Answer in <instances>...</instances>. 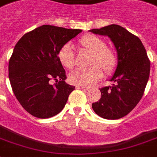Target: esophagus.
Returning <instances> with one entry per match:
<instances>
[{
	"label": "esophagus",
	"mask_w": 157,
	"mask_h": 157,
	"mask_svg": "<svg viewBox=\"0 0 157 157\" xmlns=\"http://www.w3.org/2000/svg\"><path fill=\"white\" fill-rule=\"evenodd\" d=\"M76 87L78 88V89H84V90H89L90 89V87H88V86H76Z\"/></svg>",
	"instance_id": "34e87169"
}]
</instances>
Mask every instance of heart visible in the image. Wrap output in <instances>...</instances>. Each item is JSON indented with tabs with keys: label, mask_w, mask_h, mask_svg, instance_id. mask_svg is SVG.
Segmentation results:
<instances>
[{
	"label": "heart",
	"mask_w": 157,
	"mask_h": 157,
	"mask_svg": "<svg viewBox=\"0 0 157 157\" xmlns=\"http://www.w3.org/2000/svg\"><path fill=\"white\" fill-rule=\"evenodd\" d=\"M78 45L92 53L90 65L88 69H78L70 75V82L78 86H89L100 80L105 73L110 74L116 69L118 63L116 51L112 47L106 46L103 38L92 33H87L81 37ZM58 58L63 67L72 69L75 66L73 49L71 43L64 44L58 53Z\"/></svg>",
	"instance_id": "b5f03b06"
}]
</instances>
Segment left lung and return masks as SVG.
Listing matches in <instances>:
<instances>
[{"label": "left lung", "instance_id": "8db88e82", "mask_svg": "<svg viewBox=\"0 0 157 157\" xmlns=\"http://www.w3.org/2000/svg\"><path fill=\"white\" fill-rule=\"evenodd\" d=\"M90 31L108 36L118 54L117 68L111 79L114 84L99 89L101 98L92 103V108L103 119H120L132 111L143 96L149 78V58L139 37L124 27L110 25Z\"/></svg>", "mask_w": 157, "mask_h": 157}]
</instances>
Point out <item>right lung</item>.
I'll return each mask as SVG.
<instances>
[{"mask_svg": "<svg viewBox=\"0 0 157 157\" xmlns=\"http://www.w3.org/2000/svg\"><path fill=\"white\" fill-rule=\"evenodd\" d=\"M81 32L44 25L17 42L9 62V78L18 102L33 116L47 119L56 116L75 89L65 82L66 71L58 53ZM52 81H56L54 84Z\"/></svg>", "mask_w": 157, "mask_h": 157, "instance_id": "obj_1", "label": "right lung"}]
</instances>
